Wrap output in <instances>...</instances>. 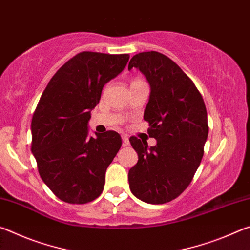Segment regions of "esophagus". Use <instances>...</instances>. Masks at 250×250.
<instances>
[{"instance_id":"1","label":"esophagus","mask_w":250,"mask_h":250,"mask_svg":"<svg viewBox=\"0 0 250 250\" xmlns=\"http://www.w3.org/2000/svg\"><path fill=\"white\" fill-rule=\"evenodd\" d=\"M129 145H130V142H129L128 137H126V135H122V146H128Z\"/></svg>"}]
</instances>
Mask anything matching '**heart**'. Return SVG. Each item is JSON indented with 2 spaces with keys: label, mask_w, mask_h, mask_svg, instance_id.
<instances>
[{
  "label": "heart",
  "mask_w": 250,
  "mask_h": 250,
  "mask_svg": "<svg viewBox=\"0 0 250 250\" xmlns=\"http://www.w3.org/2000/svg\"><path fill=\"white\" fill-rule=\"evenodd\" d=\"M137 82H141V80H140V79H134L132 83H137Z\"/></svg>",
  "instance_id": "obj_1"
}]
</instances>
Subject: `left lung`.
<instances>
[{"label": "left lung", "mask_w": 250, "mask_h": 250, "mask_svg": "<svg viewBox=\"0 0 250 250\" xmlns=\"http://www.w3.org/2000/svg\"><path fill=\"white\" fill-rule=\"evenodd\" d=\"M133 67L150 83L145 120L156 145L130 138L139 156L129 171L130 189L143 202L164 204L183 193L200 167L208 135L206 107L192 79L166 55L139 53L128 69Z\"/></svg>", "instance_id": "8db88e82"}]
</instances>
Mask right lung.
<instances>
[{"label":"right lung","instance_id":"right-lung-1","mask_svg":"<svg viewBox=\"0 0 250 250\" xmlns=\"http://www.w3.org/2000/svg\"><path fill=\"white\" fill-rule=\"evenodd\" d=\"M129 54L82 52L49 80L32 119V152L55 195L86 204L103 193L104 174L121 146L116 131L88 134L90 112L105 83L125 69Z\"/></svg>","mask_w":250,"mask_h":250}]
</instances>
